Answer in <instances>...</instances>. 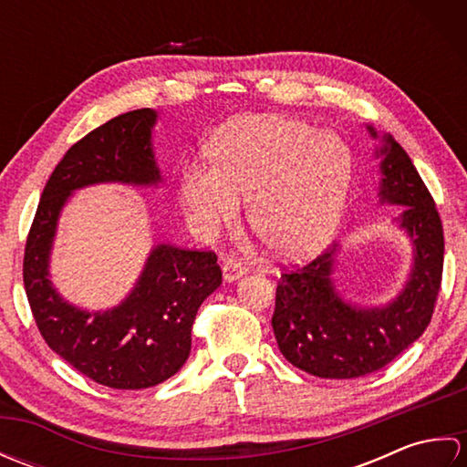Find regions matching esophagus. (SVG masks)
Listing matches in <instances>:
<instances>
[{
  "instance_id": "1",
  "label": "esophagus",
  "mask_w": 467,
  "mask_h": 467,
  "mask_svg": "<svg viewBox=\"0 0 467 467\" xmlns=\"http://www.w3.org/2000/svg\"><path fill=\"white\" fill-rule=\"evenodd\" d=\"M244 273H246V269L236 259H226L223 263V276H224V281H228V283L241 279Z\"/></svg>"
}]
</instances>
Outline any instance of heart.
<instances>
[{
    "label": "heart",
    "mask_w": 467,
    "mask_h": 467,
    "mask_svg": "<svg viewBox=\"0 0 467 467\" xmlns=\"http://www.w3.org/2000/svg\"><path fill=\"white\" fill-rule=\"evenodd\" d=\"M214 162L184 168L182 202L204 234L249 221L271 251L309 254L331 239L351 186L353 158L339 136L286 116H246L213 142Z\"/></svg>",
    "instance_id": "obj_1"
}]
</instances>
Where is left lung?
Returning a JSON list of instances; mask_svg holds the SVG:
<instances>
[{"label":"left lung","instance_id":"left-lung-1","mask_svg":"<svg viewBox=\"0 0 467 467\" xmlns=\"http://www.w3.org/2000/svg\"><path fill=\"white\" fill-rule=\"evenodd\" d=\"M375 134L373 128H369ZM381 198L403 204L400 223L415 244L405 291L385 309L341 301L331 283L335 246L281 273L273 331L285 359L323 379H353L379 371L428 329L443 275V226L428 186L408 152L385 136Z\"/></svg>","mask_w":467,"mask_h":467}]
</instances>
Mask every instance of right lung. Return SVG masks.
<instances>
[{
  "instance_id": "add662e5",
  "label": "right lung",
  "mask_w": 467,
  "mask_h": 467,
  "mask_svg": "<svg viewBox=\"0 0 467 467\" xmlns=\"http://www.w3.org/2000/svg\"><path fill=\"white\" fill-rule=\"evenodd\" d=\"M156 112L112 118L59 161L39 198L24 253V286L39 333L52 351L112 389H146L172 377L191 355L198 306L223 283L213 251L158 244L128 299L106 313H84L47 281L57 214L76 188L94 182L161 181L150 148Z\"/></svg>"
}]
</instances>
